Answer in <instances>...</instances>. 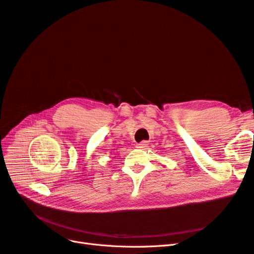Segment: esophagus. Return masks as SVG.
Here are the masks:
<instances>
[{
  "label": "esophagus",
  "instance_id": "1",
  "mask_svg": "<svg viewBox=\"0 0 254 254\" xmlns=\"http://www.w3.org/2000/svg\"><path fill=\"white\" fill-rule=\"evenodd\" d=\"M147 145H148L147 141H142L141 143L136 144V147L137 148H145V147H147Z\"/></svg>",
  "mask_w": 254,
  "mask_h": 254
}]
</instances>
